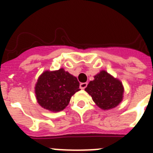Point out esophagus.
Returning <instances> with one entry per match:
<instances>
[{"label":"esophagus","mask_w":153,"mask_h":153,"mask_svg":"<svg viewBox=\"0 0 153 153\" xmlns=\"http://www.w3.org/2000/svg\"><path fill=\"white\" fill-rule=\"evenodd\" d=\"M86 86H87V83H81L80 85H79V87H80V89H82V90H84L86 87Z\"/></svg>","instance_id":"34e87169"}]
</instances>
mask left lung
I'll list each match as a JSON object with an SVG mask.
<instances>
[{
  "label": "left lung",
  "mask_w": 153,
  "mask_h": 153,
  "mask_svg": "<svg viewBox=\"0 0 153 153\" xmlns=\"http://www.w3.org/2000/svg\"><path fill=\"white\" fill-rule=\"evenodd\" d=\"M93 80L90 81L85 91L91 96L93 102L101 109L109 110L117 107L123 100V83L106 70H100Z\"/></svg>",
  "instance_id": "left-lung-1"
}]
</instances>
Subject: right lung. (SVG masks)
<instances>
[{
	"mask_svg": "<svg viewBox=\"0 0 153 153\" xmlns=\"http://www.w3.org/2000/svg\"><path fill=\"white\" fill-rule=\"evenodd\" d=\"M77 78L63 68L45 70L39 76L34 87L35 97L42 108L57 113L67 107L70 99L80 90Z\"/></svg>",
	"mask_w": 153,
	"mask_h": 153,
	"instance_id": "1",
	"label": "right lung"
}]
</instances>
